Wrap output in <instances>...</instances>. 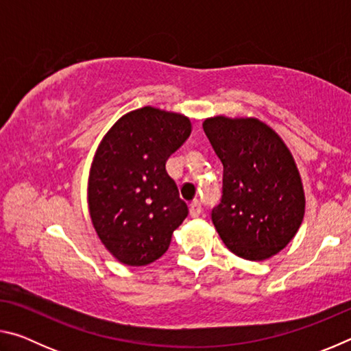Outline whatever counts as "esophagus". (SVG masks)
Instances as JSON below:
<instances>
[{"label":"esophagus","instance_id":"34e87169","mask_svg":"<svg viewBox=\"0 0 351 351\" xmlns=\"http://www.w3.org/2000/svg\"><path fill=\"white\" fill-rule=\"evenodd\" d=\"M189 210H190V217L197 218V217L201 215V212H203V206H201L198 199H195V201H192V203H190Z\"/></svg>","mask_w":351,"mask_h":351}]
</instances>
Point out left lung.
<instances>
[{
    "label": "left lung",
    "instance_id": "1",
    "mask_svg": "<svg viewBox=\"0 0 351 351\" xmlns=\"http://www.w3.org/2000/svg\"><path fill=\"white\" fill-rule=\"evenodd\" d=\"M204 133L223 164L221 199L212 221L230 251L265 260L293 240L305 213L299 170L278 134L257 119H206Z\"/></svg>",
    "mask_w": 351,
    "mask_h": 351
}]
</instances>
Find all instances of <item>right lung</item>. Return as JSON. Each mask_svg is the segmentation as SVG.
Segmentation results:
<instances>
[{
    "label": "right lung",
    "mask_w": 351,
    "mask_h": 351,
    "mask_svg": "<svg viewBox=\"0 0 351 351\" xmlns=\"http://www.w3.org/2000/svg\"><path fill=\"white\" fill-rule=\"evenodd\" d=\"M190 133L186 116L144 106L119 119L100 142L88 184L90 215L122 263L158 260L189 215L165 162Z\"/></svg>",
    "instance_id": "add662e5"
}]
</instances>
